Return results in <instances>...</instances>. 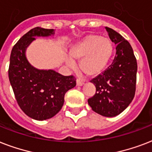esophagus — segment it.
Instances as JSON below:
<instances>
[{"instance_id":"34e87169","label":"esophagus","mask_w":152,"mask_h":152,"mask_svg":"<svg viewBox=\"0 0 152 152\" xmlns=\"http://www.w3.org/2000/svg\"><path fill=\"white\" fill-rule=\"evenodd\" d=\"M83 82L82 80H80V79H77L76 80V85L77 86H83Z\"/></svg>"}]
</instances>
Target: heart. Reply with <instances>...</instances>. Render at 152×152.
Masks as SVG:
<instances>
[{"instance_id": "heart-1", "label": "heart", "mask_w": 152, "mask_h": 152, "mask_svg": "<svg viewBox=\"0 0 152 152\" xmlns=\"http://www.w3.org/2000/svg\"><path fill=\"white\" fill-rule=\"evenodd\" d=\"M113 50L114 46L110 39L99 34H91L72 45L69 55L73 61H80L79 67L84 76L93 78L106 70ZM66 64L72 67L73 61L69 59Z\"/></svg>"}]
</instances>
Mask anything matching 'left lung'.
I'll list each match as a JSON object with an SVG mask.
<instances>
[{
    "label": "left lung",
    "mask_w": 152,
    "mask_h": 152,
    "mask_svg": "<svg viewBox=\"0 0 152 152\" xmlns=\"http://www.w3.org/2000/svg\"><path fill=\"white\" fill-rule=\"evenodd\" d=\"M106 29L117 45L116 55L112 64L91 80L96 92L88 102L95 113L111 118L125 110L134 98L137 63L129 42L114 30Z\"/></svg>",
    "instance_id": "1"
}]
</instances>
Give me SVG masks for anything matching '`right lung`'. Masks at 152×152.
<instances>
[{
  "instance_id": "1",
  "label": "right lung",
  "mask_w": 152,
  "mask_h": 152,
  "mask_svg": "<svg viewBox=\"0 0 152 152\" xmlns=\"http://www.w3.org/2000/svg\"><path fill=\"white\" fill-rule=\"evenodd\" d=\"M53 34V29L34 27L20 38L11 53L8 78L15 99L20 109L34 120H47L56 115L63 106L65 93L76 84L73 76L38 69L27 61L26 50L35 37Z\"/></svg>"
}]
</instances>
